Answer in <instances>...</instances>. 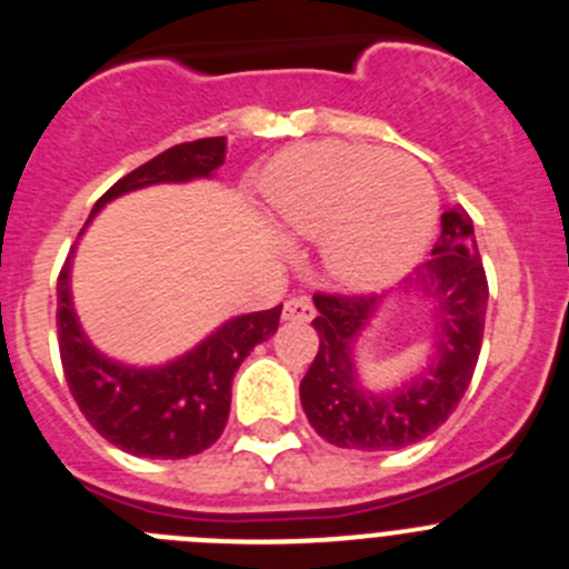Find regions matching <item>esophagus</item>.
<instances>
[{"mask_svg": "<svg viewBox=\"0 0 569 569\" xmlns=\"http://www.w3.org/2000/svg\"><path fill=\"white\" fill-rule=\"evenodd\" d=\"M283 319L286 322H311L313 319V306L308 297H291L283 306Z\"/></svg>", "mask_w": 569, "mask_h": 569, "instance_id": "esophagus-1", "label": "esophagus"}]
</instances>
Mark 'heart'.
Segmentation results:
<instances>
[{"label":"heart","mask_w":569,"mask_h":569,"mask_svg":"<svg viewBox=\"0 0 569 569\" xmlns=\"http://www.w3.org/2000/svg\"><path fill=\"white\" fill-rule=\"evenodd\" d=\"M269 208L297 239H322V261L352 289L400 280L422 258L439 217L431 174L380 147L322 141L274 161Z\"/></svg>","instance_id":"heart-1"}]
</instances>
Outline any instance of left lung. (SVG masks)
Masks as SVG:
<instances>
[{
  "label": "left lung",
  "mask_w": 569,
  "mask_h": 569,
  "mask_svg": "<svg viewBox=\"0 0 569 569\" xmlns=\"http://www.w3.org/2000/svg\"><path fill=\"white\" fill-rule=\"evenodd\" d=\"M433 302L437 339L431 363L400 389L375 395L363 389L352 345L378 313L383 297L313 295L319 350L300 383L308 422L325 442L350 450H400L422 442L465 397L476 372L487 319L489 286L478 256L470 213L461 206L442 213V236L431 258L406 280Z\"/></svg>",
  "instance_id": "left-lung-1"
}]
</instances>
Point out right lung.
Masks as SVG:
<instances>
[{"label": "right lung", "mask_w": 569, "mask_h": 569, "mask_svg": "<svg viewBox=\"0 0 569 569\" xmlns=\"http://www.w3.org/2000/svg\"><path fill=\"white\" fill-rule=\"evenodd\" d=\"M224 136H217L161 152L110 186L88 222L127 191L211 178L224 163ZM71 252L58 278V345L71 397L88 422L110 445L144 459H186L211 448L228 425L236 369L278 330L283 306L228 319L194 350L163 367H127L102 356L82 333L71 302Z\"/></svg>", "instance_id": "add662e5"}]
</instances>
